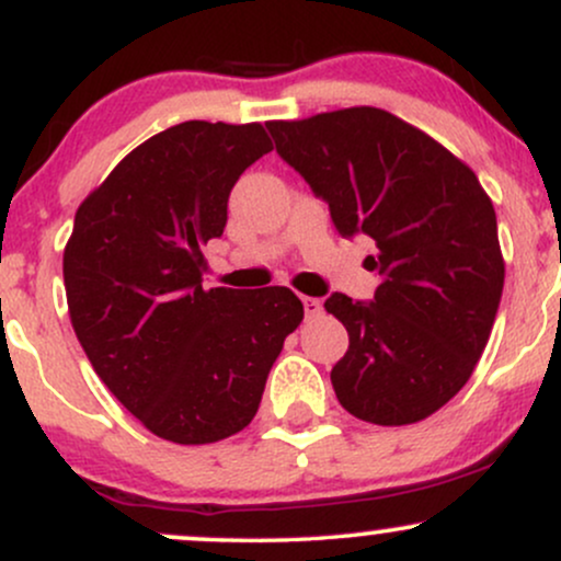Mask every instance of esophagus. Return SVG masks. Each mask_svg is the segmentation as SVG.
<instances>
[{
  "label": "esophagus",
  "mask_w": 561,
  "mask_h": 561,
  "mask_svg": "<svg viewBox=\"0 0 561 561\" xmlns=\"http://www.w3.org/2000/svg\"><path fill=\"white\" fill-rule=\"evenodd\" d=\"M302 308H306V319H317L324 306H321L319 298H302Z\"/></svg>",
  "instance_id": "esophagus-1"
}]
</instances>
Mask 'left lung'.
Here are the masks:
<instances>
[{
	"label": "left lung",
	"mask_w": 561,
	"mask_h": 561,
	"mask_svg": "<svg viewBox=\"0 0 561 561\" xmlns=\"http://www.w3.org/2000/svg\"><path fill=\"white\" fill-rule=\"evenodd\" d=\"M276 152L330 205L343 237L377 255L375 300L332 293L347 330L332 388L358 420L401 427L427 420L472 377L504 289L491 197L440 141L379 107L268 121Z\"/></svg>",
	"instance_id": "8db88e82"
}]
</instances>
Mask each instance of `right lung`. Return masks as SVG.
<instances>
[{
  "mask_svg": "<svg viewBox=\"0 0 561 561\" xmlns=\"http://www.w3.org/2000/svg\"><path fill=\"white\" fill-rule=\"evenodd\" d=\"M272 152L261 124L184 121L131 150L76 210L62 253L76 337L107 390L163 440L203 446L259 411L285 337L287 287L203 289L231 186Z\"/></svg>",
  "mask_w": 561,
  "mask_h": 561,
  "instance_id": "add662e5",
  "label": "right lung"
}]
</instances>
